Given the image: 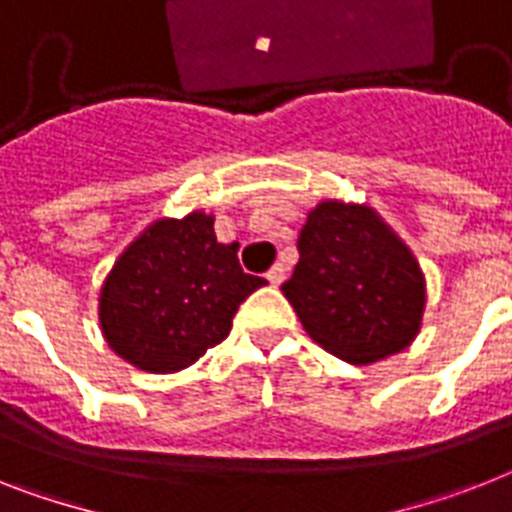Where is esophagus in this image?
<instances>
[{"label": "esophagus", "instance_id": "obj_1", "mask_svg": "<svg viewBox=\"0 0 512 512\" xmlns=\"http://www.w3.org/2000/svg\"><path fill=\"white\" fill-rule=\"evenodd\" d=\"M283 278H286V268H283L281 263H276V265H273V268L268 270V281H270V286H281Z\"/></svg>", "mask_w": 512, "mask_h": 512}]
</instances>
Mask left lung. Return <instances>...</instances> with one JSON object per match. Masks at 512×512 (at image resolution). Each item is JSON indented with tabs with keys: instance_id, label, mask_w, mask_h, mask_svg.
<instances>
[{
	"instance_id": "1",
	"label": "left lung",
	"mask_w": 512,
	"mask_h": 512,
	"mask_svg": "<svg viewBox=\"0 0 512 512\" xmlns=\"http://www.w3.org/2000/svg\"><path fill=\"white\" fill-rule=\"evenodd\" d=\"M296 247L299 263L281 291L322 349L372 364L414 341L424 276L375 210L325 200L309 210Z\"/></svg>"
}]
</instances>
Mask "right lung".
<instances>
[{
  "label": "right lung",
  "mask_w": 512,
  "mask_h": 512,
  "mask_svg": "<svg viewBox=\"0 0 512 512\" xmlns=\"http://www.w3.org/2000/svg\"><path fill=\"white\" fill-rule=\"evenodd\" d=\"M200 210L161 218L124 249L98 299L103 338L145 372H179L229 336L239 304L265 286L244 273Z\"/></svg>",
  "instance_id": "add662e5"
}]
</instances>
